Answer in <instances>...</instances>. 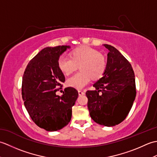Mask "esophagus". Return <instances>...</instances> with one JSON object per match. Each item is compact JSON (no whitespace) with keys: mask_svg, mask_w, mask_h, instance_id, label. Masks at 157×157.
<instances>
[{"mask_svg":"<svg viewBox=\"0 0 157 157\" xmlns=\"http://www.w3.org/2000/svg\"><path fill=\"white\" fill-rule=\"evenodd\" d=\"M78 94H79V96H81V95H84V94H85V92H83V91H82V90H78Z\"/></svg>","mask_w":157,"mask_h":157,"instance_id":"esophagus-1","label":"esophagus"}]
</instances>
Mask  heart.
<instances>
[{
    "mask_svg": "<svg viewBox=\"0 0 157 157\" xmlns=\"http://www.w3.org/2000/svg\"><path fill=\"white\" fill-rule=\"evenodd\" d=\"M58 65L65 75L71 74L78 68L80 71L67 79V85L78 90L87 86L92 78H101L106 68V58L98 51L88 46H82L71 52V58L65 55L60 56Z\"/></svg>",
    "mask_w": 157,
    "mask_h": 157,
    "instance_id": "heart-1",
    "label": "heart"
}]
</instances>
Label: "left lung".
I'll return each instance as SVG.
<instances>
[{
    "label": "left lung",
    "instance_id": "8db88e82",
    "mask_svg": "<svg viewBox=\"0 0 157 157\" xmlns=\"http://www.w3.org/2000/svg\"><path fill=\"white\" fill-rule=\"evenodd\" d=\"M103 46L109 51L106 70L93 85L95 90L86 94L91 118L100 125L112 127L121 123L132 109L136 95L135 75L131 64L117 49Z\"/></svg>",
    "mask_w": 157,
    "mask_h": 157
}]
</instances>
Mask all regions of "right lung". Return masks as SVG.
I'll list each match as a JSON object with an SVG mask.
<instances>
[{"label":"right lung","instance_id":"add662e5","mask_svg":"<svg viewBox=\"0 0 157 157\" xmlns=\"http://www.w3.org/2000/svg\"><path fill=\"white\" fill-rule=\"evenodd\" d=\"M69 46L46 47L29 62L22 79L24 105L36 125L48 132L64 128L71 121L72 106L78 97L75 88H65L62 96L56 94V86L65 78L58 61Z\"/></svg>","mask_w":157,"mask_h":157}]
</instances>
